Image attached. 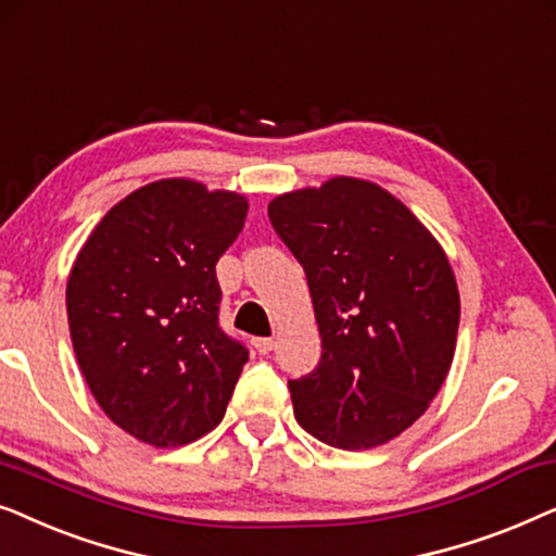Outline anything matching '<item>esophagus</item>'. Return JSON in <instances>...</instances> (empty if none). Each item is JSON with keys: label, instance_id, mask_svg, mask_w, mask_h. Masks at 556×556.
<instances>
[{"label": "esophagus", "instance_id": "1", "mask_svg": "<svg viewBox=\"0 0 556 556\" xmlns=\"http://www.w3.org/2000/svg\"><path fill=\"white\" fill-rule=\"evenodd\" d=\"M251 345L256 348L258 355H266V353L274 351V340L271 338H254V343H251Z\"/></svg>", "mask_w": 556, "mask_h": 556}]
</instances>
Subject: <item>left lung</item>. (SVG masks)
Here are the masks:
<instances>
[{
    "label": "left lung",
    "instance_id": "8db88e82",
    "mask_svg": "<svg viewBox=\"0 0 556 556\" xmlns=\"http://www.w3.org/2000/svg\"><path fill=\"white\" fill-rule=\"evenodd\" d=\"M269 220L307 274L323 338L320 364L290 381L294 417L340 450L399 438L453 364L460 294L445 251L402 201L355 177L274 198Z\"/></svg>",
    "mask_w": 556,
    "mask_h": 556
}]
</instances>
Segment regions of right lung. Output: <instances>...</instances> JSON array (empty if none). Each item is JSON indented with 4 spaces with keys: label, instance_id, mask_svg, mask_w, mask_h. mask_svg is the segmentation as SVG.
Segmentation results:
<instances>
[{
    "label": "right lung",
    "instance_id": "add662e5",
    "mask_svg": "<svg viewBox=\"0 0 556 556\" xmlns=\"http://www.w3.org/2000/svg\"><path fill=\"white\" fill-rule=\"evenodd\" d=\"M247 211L243 195L169 177L116 203L78 251L73 351L106 417L147 445L203 438L231 402L249 351L218 325L216 264Z\"/></svg>",
    "mask_w": 556,
    "mask_h": 556
}]
</instances>
